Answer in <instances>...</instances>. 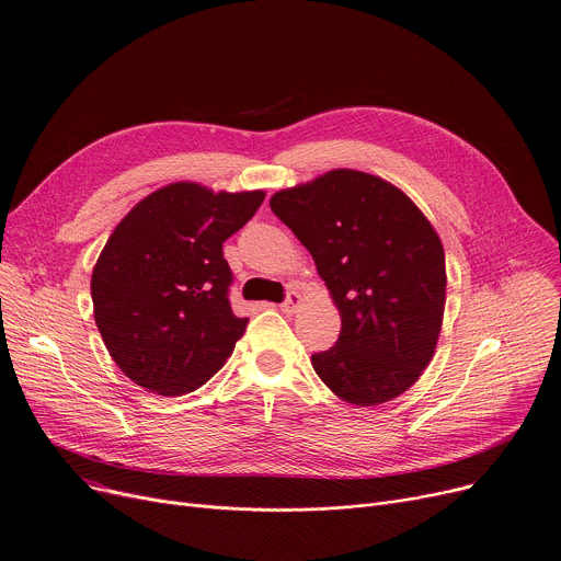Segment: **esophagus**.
<instances>
[{"label": "esophagus", "instance_id": "esophagus-1", "mask_svg": "<svg viewBox=\"0 0 561 561\" xmlns=\"http://www.w3.org/2000/svg\"><path fill=\"white\" fill-rule=\"evenodd\" d=\"M299 306H301V295L297 290H288V295H286V299H284V304L279 308H282V312L293 314V312H297Z\"/></svg>", "mask_w": 561, "mask_h": 561}]
</instances>
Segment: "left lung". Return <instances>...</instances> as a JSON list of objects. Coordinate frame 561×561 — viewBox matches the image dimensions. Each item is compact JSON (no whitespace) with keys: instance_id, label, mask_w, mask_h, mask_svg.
<instances>
[{"instance_id":"1","label":"left lung","mask_w":561,"mask_h":561,"mask_svg":"<svg viewBox=\"0 0 561 561\" xmlns=\"http://www.w3.org/2000/svg\"><path fill=\"white\" fill-rule=\"evenodd\" d=\"M273 214L310 251L341 314L312 354L343 401L371 408L410 390L432 360L445 312V251L423 211L388 180L332 169L277 192Z\"/></svg>"}]
</instances>
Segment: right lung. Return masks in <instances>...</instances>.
Wrapping results in <instances>:
<instances>
[{
	"label": "right lung",
	"instance_id": "1",
	"mask_svg": "<svg viewBox=\"0 0 561 561\" xmlns=\"http://www.w3.org/2000/svg\"><path fill=\"white\" fill-rule=\"evenodd\" d=\"M264 196L173 182L118 222L90 290L103 343L136 386L160 397L194 392L231 356L249 319L231 310L222 242Z\"/></svg>",
	"mask_w": 561,
	"mask_h": 561
}]
</instances>
